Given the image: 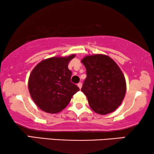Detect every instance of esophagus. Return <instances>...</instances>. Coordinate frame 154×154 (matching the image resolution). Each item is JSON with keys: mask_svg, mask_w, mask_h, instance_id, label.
<instances>
[{"mask_svg": "<svg viewBox=\"0 0 154 154\" xmlns=\"http://www.w3.org/2000/svg\"><path fill=\"white\" fill-rule=\"evenodd\" d=\"M82 85H83V84H82L81 83H78V87H79L80 89H81V88H82Z\"/></svg>", "mask_w": 154, "mask_h": 154, "instance_id": "1", "label": "esophagus"}]
</instances>
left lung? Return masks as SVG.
Returning a JSON list of instances; mask_svg holds the SVG:
<instances>
[{
	"mask_svg": "<svg viewBox=\"0 0 154 154\" xmlns=\"http://www.w3.org/2000/svg\"><path fill=\"white\" fill-rule=\"evenodd\" d=\"M81 62L87 73L81 91L87 97L90 108L101 115L114 111L126 92L125 79L121 69L111 57L102 54L86 56Z\"/></svg>",
	"mask_w": 154,
	"mask_h": 154,
	"instance_id": "1",
	"label": "left lung"
}]
</instances>
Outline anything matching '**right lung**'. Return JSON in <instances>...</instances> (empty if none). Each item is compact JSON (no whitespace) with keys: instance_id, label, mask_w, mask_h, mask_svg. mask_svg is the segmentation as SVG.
I'll return each mask as SVG.
<instances>
[{"instance_id":"right-lung-1","label":"right lung","mask_w":154,"mask_h":154,"mask_svg":"<svg viewBox=\"0 0 154 154\" xmlns=\"http://www.w3.org/2000/svg\"><path fill=\"white\" fill-rule=\"evenodd\" d=\"M75 54L54 57L39 62L30 73L28 87L35 104L49 113L62 111L79 88L71 82L68 64Z\"/></svg>"}]
</instances>
